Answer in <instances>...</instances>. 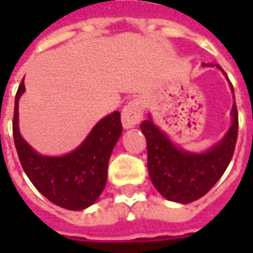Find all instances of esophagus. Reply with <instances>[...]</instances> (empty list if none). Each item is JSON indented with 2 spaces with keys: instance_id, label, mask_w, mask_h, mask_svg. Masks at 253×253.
Segmentation results:
<instances>
[{
  "instance_id": "1",
  "label": "esophagus",
  "mask_w": 253,
  "mask_h": 253,
  "mask_svg": "<svg viewBox=\"0 0 253 253\" xmlns=\"http://www.w3.org/2000/svg\"><path fill=\"white\" fill-rule=\"evenodd\" d=\"M143 115V107L141 99L130 100L122 111V125L125 128H132L141 122Z\"/></svg>"
}]
</instances>
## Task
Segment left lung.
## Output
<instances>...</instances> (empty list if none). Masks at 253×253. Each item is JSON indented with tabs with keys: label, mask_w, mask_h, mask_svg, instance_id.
I'll return each instance as SVG.
<instances>
[{
	"label": "left lung",
	"mask_w": 253,
	"mask_h": 253,
	"mask_svg": "<svg viewBox=\"0 0 253 253\" xmlns=\"http://www.w3.org/2000/svg\"><path fill=\"white\" fill-rule=\"evenodd\" d=\"M215 66L223 73L222 67ZM230 88L233 92L232 85ZM141 130L148 145L149 176L156 190L168 201L191 203L206 195L228 168L237 141L239 114L234 103L232 125L225 137L205 153H192L176 146L154 125L150 115L141 123Z\"/></svg>",
	"instance_id": "1"
}]
</instances>
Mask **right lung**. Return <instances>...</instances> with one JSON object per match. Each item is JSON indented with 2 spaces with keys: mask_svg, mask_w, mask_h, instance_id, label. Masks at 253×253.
<instances>
[{
  "mask_svg": "<svg viewBox=\"0 0 253 253\" xmlns=\"http://www.w3.org/2000/svg\"><path fill=\"white\" fill-rule=\"evenodd\" d=\"M24 80L14 99L13 138L23 169L36 190L50 202L67 210H84L99 199L107 183L111 153L122 135L119 111L100 119L84 142L65 156H43L35 152L19 130V99Z\"/></svg>",
  "mask_w": 253,
  "mask_h": 253,
  "instance_id": "add662e5",
  "label": "right lung"
}]
</instances>
